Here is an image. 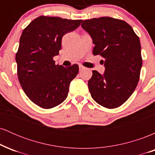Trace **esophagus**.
<instances>
[{
    "label": "esophagus",
    "instance_id": "obj_1",
    "mask_svg": "<svg viewBox=\"0 0 155 155\" xmlns=\"http://www.w3.org/2000/svg\"><path fill=\"white\" fill-rule=\"evenodd\" d=\"M84 67L82 66V65H79V71H81L84 70Z\"/></svg>",
    "mask_w": 155,
    "mask_h": 155
}]
</instances>
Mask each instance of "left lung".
<instances>
[{
    "label": "left lung",
    "instance_id": "obj_1",
    "mask_svg": "<svg viewBox=\"0 0 155 155\" xmlns=\"http://www.w3.org/2000/svg\"><path fill=\"white\" fill-rule=\"evenodd\" d=\"M81 28L95 44L94 55L104 58L105 71H92L88 87L93 100L108 108L120 106L130 97L142 67L140 44L132 27L111 17L86 19Z\"/></svg>",
    "mask_w": 155,
    "mask_h": 155
}]
</instances>
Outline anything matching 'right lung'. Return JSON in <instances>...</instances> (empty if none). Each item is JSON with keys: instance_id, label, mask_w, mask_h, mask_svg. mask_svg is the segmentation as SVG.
<instances>
[{"instance_id": "1", "label": "right lung", "mask_w": 155, "mask_h": 155, "mask_svg": "<svg viewBox=\"0 0 155 155\" xmlns=\"http://www.w3.org/2000/svg\"><path fill=\"white\" fill-rule=\"evenodd\" d=\"M81 19L41 16L26 27L16 54L17 75L25 93L35 104L51 108L67 97L69 85L79 73V65H55L62 38L76 30Z\"/></svg>"}]
</instances>
